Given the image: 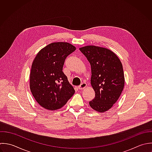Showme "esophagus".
<instances>
[{"instance_id": "esophagus-1", "label": "esophagus", "mask_w": 152, "mask_h": 152, "mask_svg": "<svg viewBox=\"0 0 152 152\" xmlns=\"http://www.w3.org/2000/svg\"><path fill=\"white\" fill-rule=\"evenodd\" d=\"M87 84L86 83H82L81 85H80L79 86H78V88L79 89H83L84 88H86Z\"/></svg>"}]
</instances>
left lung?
Wrapping results in <instances>:
<instances>
[{"instance_id":"left-lung-1","label":"left lung","mask_w":152,"mask_h":152,"mask_svg":"<svg viewBox=\"0 0 152 152\" xmlns=\"http://www.w3.org/2000/svg\"><path fill=\"white\" fill-rule=\"evenodd\" d=\"M91 66V85L95 98L89 102L94 110L104 113L117 101L124 86L123 65L117 55L111 50L89 45L79 48Z\"/></svg>"}]
</instances>
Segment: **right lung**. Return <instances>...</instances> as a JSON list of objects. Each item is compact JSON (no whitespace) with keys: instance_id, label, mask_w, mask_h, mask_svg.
I'll return each mask as SVG.
<instances>
[{"instance_id":"obj_1","label":"right lung","mask_w":152,"mask_h":152,"mask_svg":"<svg viewBox=\"0 0 152 152\" xmlns=\"http://www.w3.org/2000/svg\"><path fill=\"white\" fill-rule=\"evenodd\" d=\"M76 50L67 42L48 44L37 54L30 73V89L36 101L48 110L63 107L75 91L63 72L66 57Z\"/></svg>"}]
</instances>
